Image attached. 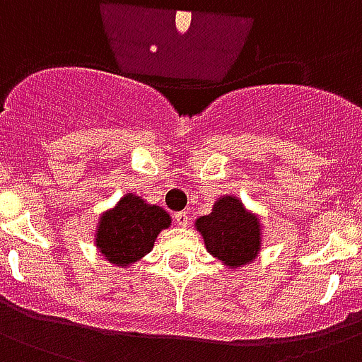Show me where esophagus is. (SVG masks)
I'll return each instance as SVG.
<instances>
[{
	"label": "esophagus",
	"mask_w": 362,
	"mask_h": 362,
	"mask_svg": "<svg viewBox=\"0 0 362 362\" xmlns=\"http://www.w3.org/2000/svg\"><path fill=\"white\" fill-rule=\"evenodd\" d=\"M173 218H175V222H177V226H181V228H187L189 226V213H187V211H179V213H175V215H173Z\"/></svg>",
	"instance_id": "esophagus-1"
}]
</instances>
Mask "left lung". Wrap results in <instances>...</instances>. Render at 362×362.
I'll return each mask as SVG.
<instances>
[{
	"label": "left lung",
	"instance_id": "1",
	"mask_svg": "<svg viewBox=\"0 0 362 362\" xmlns=\"http://www.w3.org/2000/svg\"><path fill=\"white\" fill-rule=\"evenodd\" d=\"M196 230L205 248L228 269L247 267L262 250V221L235 194H224L213 204L209 215L198 216Z\"/></svg>",
	"mask_w": 362,
	"mask_h": 362
}]
</instances>
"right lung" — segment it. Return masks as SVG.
Segmentation results:
<instances>
[{
  "instance_id": "right-lung-1",
  "label": "right lung",
  "mask_w": 362,
  "mask_h": 362,
  "mask_svg": "<svg viewBox=\"0 0 362 362\" xmlns=\"http://www.w3.org/2000/svg\"><path fill=\"white\" fill-rule=\"evenodd\" d=\"M170 226L168 211L127 192L114 207L100 213L93 241L106 262L127 269L151 252L158 233Z\"/></svg>"
}]
</instances>
